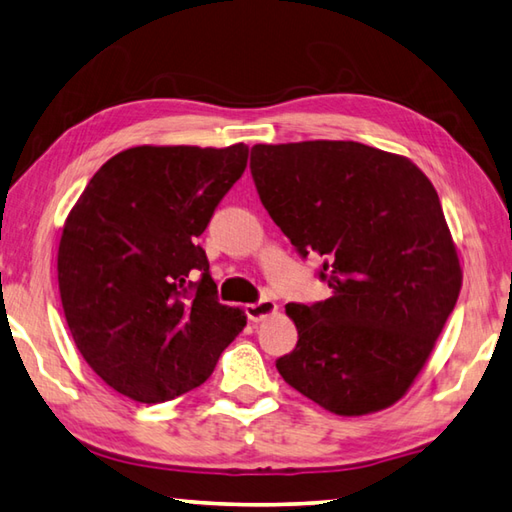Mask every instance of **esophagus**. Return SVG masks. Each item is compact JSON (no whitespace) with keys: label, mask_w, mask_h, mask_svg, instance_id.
Returning <instances> with one entry per match:
<instances>
[{"label":"esophagus","mask_w":512,"mask_h":512,"mask_svg":"<svg viewBox=\"0 0 512 512\" xmlns=\"http://www.w3.org/2000/svg\"><path fill=\"white\" fill-rule=\"evenodd\" d=\"M275 310H277V304L273 299H259V302L246 306V315L250 322H262L264 317L275 315Z\"/></svg>","instance_id":"obj_1"}]
</instances>
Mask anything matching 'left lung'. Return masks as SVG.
I'll list each match as a JSON object with an SVG mask.
<instances>
[{
  "instance_id": "obj_1",
  "label": "left lung",
  "mask_w": 512,
  "mask_h": 512,
  "mask_svg": "<svg viewBox=\"0 0 512 512\" xmlns=\"http://www.w3.org/2000/svg\"><path fill=\"white\" fill-rule=\"evenodd\" d=\"M259 199L302 257L324 259L333 297L288 304L284 382L335 415L399 402L457 304L462 266L430 179L408 157L357 142L255 144Z\"/></svg>"
}]
</instances>
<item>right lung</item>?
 <instances>
[{
	"label": "right lung",
	"instance_id": "obj_1",
	"mask_svg": "<svg viewBox=\"0 0 512 512\" xmlns=\"http://www.w3.org/2000/svg\"><path fill=\"white\" fill-rule=\"evenodd\" d=\"M246 162L244 144L128 148L68 213L57 253L64 315L117 393L142 404L184 395L244 330V310L217 302L197 239Z\"/></svg>",
	"mask_w": 512,
	"mask_h": 512
}]
</instances>
